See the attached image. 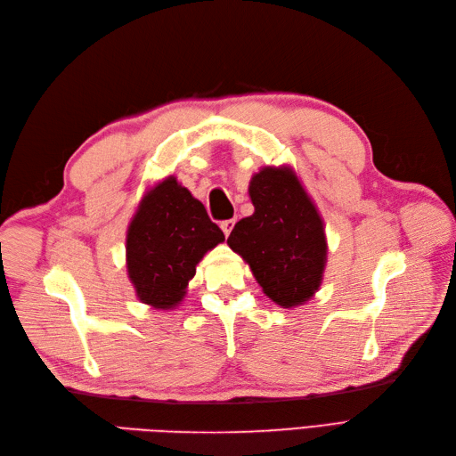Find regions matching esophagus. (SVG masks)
<instances>
[{
	"label": "esophagus",
	"mask_w": 456,
	"mask_h": 456,
	"mask_svg": "<svg viewBox=\"0 0 456 456\" xmlns=\"http://www.w3.org/2000/svg\"><path fill=\"white\" fill-rule=\"evenodd\" d=\"M233 226H236V218H228V220H223V223H220V228H223L224 236H230V232H232Z\"/></svg>",
	"instance_id": "obj_1"
}]
</instances>
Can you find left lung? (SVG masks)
Here are the masks:
<instances>
[{"label":"left lung","mask_w":456,"mask_h":456,"mask_svg":"<svg viewBox=\"0 0 456 456\" xmlns=\"http://www.w3.org/2000/svg\"><path fill=\"white\" fill-rule=\"evenodd\" d=\"M255 213L233 226L228 245L249 265L275 305L293 308L310 300L323 281L327 240L323 218L291 167L253 175Z\"/></svg>","instance_id":"obj_1"}]
</instances>
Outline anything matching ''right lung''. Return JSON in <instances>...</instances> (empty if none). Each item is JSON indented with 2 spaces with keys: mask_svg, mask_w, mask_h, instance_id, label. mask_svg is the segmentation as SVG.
Wrapping results in <instances>:
<instances>
[{
  "mask_svg": "<svg viewBox=\"0 0 456 456\" xmlns=\"http://www.w3.org/2000/svg\"><path fill=\"white\" fill-rule=\"evenodd\" d=\"M223 241L203 203L167 176L146 191L127 228V275L136 297L158 310L178 306L198 262Z\"/></svg>",
  "mask_w": 456,
  "mask_h": 456,
  "instance_id": "1",
  "label": "right lung"
}]
</instances>
